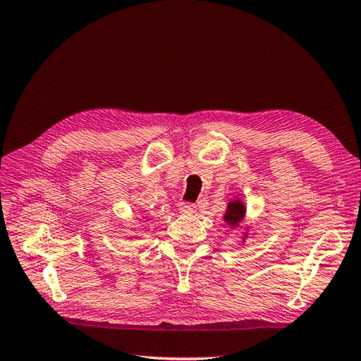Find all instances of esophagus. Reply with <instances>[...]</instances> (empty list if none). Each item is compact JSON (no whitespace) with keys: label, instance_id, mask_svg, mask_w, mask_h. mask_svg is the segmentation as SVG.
Wrapping results in <instances>:
<instances>
[{"label":"esophagus","instance_id":"1","mask_svg":"<svg viewBox=\"0 0 361 361\" xmlns=\"http://www.w3.org/2000/svg\"><path fill=\"white\" fill-rule=\"evenodd\" d=\"M180 213H181V215H194L195 205L188 204V202H181L180 204Z\"/></svg>","mask_w":361,"mask_h":361}]
</instances>
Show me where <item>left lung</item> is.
Returning a JSON list of instances; mask_svg holds the SVG:
<instances>
[{
    "label": "left lung",
    "mask_w": 361,
    "mask_h": 361,
    "mask_svg": "<svg viewBox=\"0 0 361 361\" xmlns=\"http://www.w3.org/2000/svg\"><path fill=\"white\" fill-rule=\"evenodd\" d=\"M245 218H247V207H245V204H243V200L240 197H235V199H232L231 202H228L223 219L231 229H242V224L245 223ZM248 232H250V226L243 228L242 237H240L242 243L245 242V239L248 237Z\"/></svg>",
    "instance_id": "8db88e82"
}]
</instances>
